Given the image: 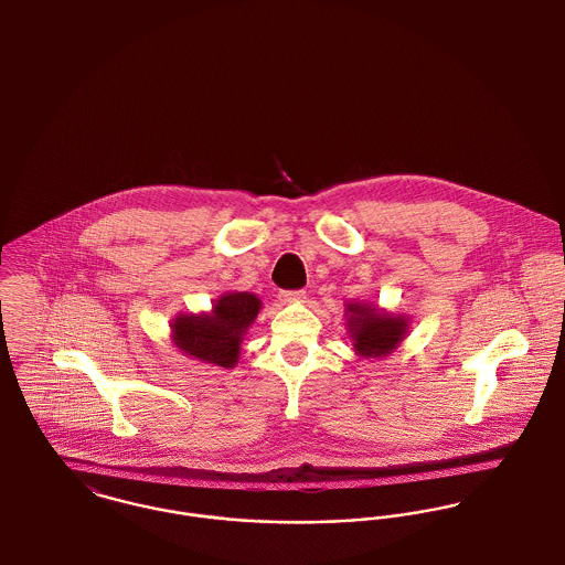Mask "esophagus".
<instances>
[{
	"label": "esophagus",
	"instance_id": "esophagus-1",
	"mask_svg": "<svg viewBox=\"0 0 565 565\" xmlns=\"http://www.w3.org/2000/svg\"><path fill=\"white\" fill-rule=\"evenodd\" d=\"M305 297H307L305 290H281L279 292L281 303H299V301H305Z\"/></svg>",
	"mask_w": 565,
	"mask_h": 565
}]
</instances>
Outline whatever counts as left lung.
Masks as SVG:
<instances>
[{"mask_svg":"<svg viewBox=\"0 0 565 565\" xmlns=\"http://www.w3.org/2000/svg\"><path fill=\"white\" fill-rule=\"evenodd\" d=\"M348 327L354 348L363 356H381L387 354L399 344L406 333V320L381 313L367 305H348Z\"/></svg>","mask_w":565,"mask_h":565,"instance_id":"obj_1","label":"left lung"}]
</instances>
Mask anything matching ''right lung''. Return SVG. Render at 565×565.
<instances>
[{
	"instance_id": "obj_1",
	"label": "right lung",
	"mask_w": 565,
	"mask_h": 565,
	"mask_svg": "<svg viewBox=\"0 0 565 565\" xmlns=\"http://www.w3.org/2000/svg\"><path fill=\"white\" fill-rule=\"evenodd\" d=\"M260 311V299L249 292L221 297L211 316H180L174 322L175 347L186 354L221 367L238 359L241 340Z\"/></svg>"
}]
</instances>
